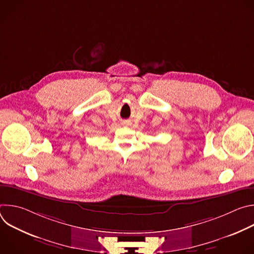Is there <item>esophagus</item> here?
<instances>
[{
    "label": "esophagus",
    "mask_w": 254,
    "mask_h": 254,
    "mask_svg": "<svg viewBox=\"0 0 254 254\" xmlns=\"http://www.w3.org/2000/svg\"><path fill=\"white\" fill-rule=\"evenodd\" d=\"M122 125H123V126H129L130 123H129L128 121H124V122L122 123Z\"/></svg>",
    "instance_id": "1"
}]
</instances>
